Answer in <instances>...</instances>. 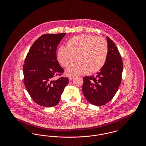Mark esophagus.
Returning a JSON list of instances; mask_svg holds the SVG:
<instances>
[{"instance_id":"34e87169","label":"esophagus","mask_w":146,"mask_h":146,"mask_svg":"<svg viewBox=\"0 0 146 146\" xmlns=\"http://www.w3.org/2000/svg\"><path fill=\"white\" fill-rule=\"evenodd\" d=\"M68 78H69V79H70V80H72L73 78V76H68Z\"/></svg>"}]
</instances>
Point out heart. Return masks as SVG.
I'll return each instance as SVG.
<instances>
[{
    "mask_svg": "<svg viewBox=\"0 0 146 146\" xmlns=\"http://www.w3.org/2000/svg\"><path fill=\"white\" fill-rule=\"evenodd\" d=\"M108 45L102 36L82 35L73 37L67 43V47L61 46L57 59L63 67H67L74 62L77 57L78 62L70 66L66 73L74 76L88 73H95L101 70L106 62Z\"/></svg>",
    "mask_w": 146,
    "mask_h": 146,
    "instance_id": "obj_1",
    "label": "heart"
}]
</instances>
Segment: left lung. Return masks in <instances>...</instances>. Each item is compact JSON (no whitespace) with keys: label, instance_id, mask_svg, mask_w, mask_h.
<instances>
[{"label":"left lung","instance_id":"obj_1","mask_svg":"<svg viewBox=\"0 0 146 146\" xmlns=\"http://www.w3.org/2000/svg\"><path fill=\"white\" fill-rule=\"evenodd\" d=\"M108 52L104 67L96 76L83 77L82 91L91 104L101 106L115 95L121 82L123 61L115 43L107 36Z\"/></svg>","mask_w":146,"mask_h":146}]
</instances>
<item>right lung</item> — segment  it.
Returning a JSON list of instances; mask_svg holds the SVG:
<instances>
[{"mask_svg":"<svg viewBox=\"0 0 146 146\" xmlns=\"http://www.w3.org/2000/svg\"><path fill=\"white\" fill-rule=\"evenodd\" d=\"M66 33L45 34L33 44L23 65V82L32 100L41 106L51 107L58 104L68 78L61 76L64 70L56 57L57 47Z\"/></svg>","mask_w":146,"mask_h":146,"instance_id":"right-lung-1","label":"right lung"}]
</instances>
